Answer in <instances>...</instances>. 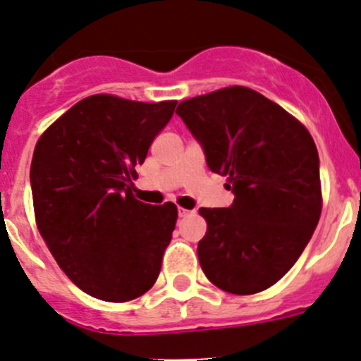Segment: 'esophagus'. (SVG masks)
<instances>
[{"label": "esophagus", "mask_w": 361, "mask_h": 361, "mask_svg": "<svg viewBox=\"0 0 361 361\" xmlns=\"http://www.w3.org/2000/svg\"><path fill=\"white\" fill-rule=\"evenodd\" d=\"M178 213H180V216L183 218V216H188V214H192V213H194V211L185 209V207H180V209H178Z\"/></svg>", "instance_id": "1"}]
</instances>
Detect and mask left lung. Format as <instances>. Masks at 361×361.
<instances>
[{"label": "left lung", "mask_w": 361, "mask_h": 361, "mask_svg": "<svg viewBox=\"0 0 361 361\" xmlns=\"http://www.w3.org/2000/svg\"><path fill=\"white\" fill-rule=\"evenodd\" d=\"M178 115L227 176L231 207H201L197 255L220 290L253 295L279 281L307 246L322 214L319 159L300 120L243 85L185 99Z\"/></svg>", "instance_id": "left-lung-1"}]
</instances>
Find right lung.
<instances>
[{"label":"right lung","mask_w":361,"mask_h":361,"mask_svg":"<svg viewBox=\"0 0 361 361\" xmlns=\"http://www.w3.org/2000/svg\"><path fill=\"white\" fill-rule=\"evenodd\" d=\"M176 103L94 94L61 115L35 147L36 227L64 274L101 300H134L159 278L178 207L137 201L130 180Z\"/></svg>","instance_id":"1"}]
</instances>
